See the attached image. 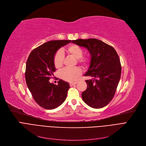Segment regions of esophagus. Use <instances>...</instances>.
<instances>
[{"instance_id":"1","label":"esophagus","mask_w":146,"mask_h":146,"mask_svg":"<svg viewBox=\"0 0 146 146\" xmlns=\"http://www.w3.org/2000/svg\"><path fill=\"white\" fill-rule=\"evenodd\" d=\"M76 84V82H71V83H70V86H73L75 85Z\"/></svg>"}]
</instances>
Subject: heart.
I'll list each match as a JSON object with an SVG mask.
<instances>
[{
  "mask_svg": "<svg viewBox=\"0 0 146 146\" xmlns=\"http://www.w3.org/2000/svg\"><path fill=\"white\" fill-rule=\"evenodd\" d=\"M68 54L76 59L78 63L82 67H86L90 62L89 55L83 56V50L78 45L72 44L69 45L66 50ZM64 61L63 53L58 51L54 57V64L56 68H60L63 66ZM82 71L79 67L66 68L60 72V77L63 79L68 82H75L80 76Z\"/></svg>",
  "mask_w": 146,
  "mask_h": 146,
  "instance_id": "heart-1",
  "label": "heart"
}]
</instances>
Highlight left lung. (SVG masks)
<instances>
[{
	"label": "left lung",
	"instance_id": "obj_1",
	"mask_svg": "<svg viewBox=\"0 0 146 146\" xmlns=\"http://www.w3.org/2000/svg\"><path fill=\"white\" fill-rule=\"evenodd\" d=\"M72 42L86 48L90 56L89 67L84 76L93 79L85 81L87 89L82 94L83 100L93 108H103L112 99L121 78L118 54L112 46L95 38Z\"/></svg>",
	"mask_w": 146,
	"mask_h": 146
}]
</instances>
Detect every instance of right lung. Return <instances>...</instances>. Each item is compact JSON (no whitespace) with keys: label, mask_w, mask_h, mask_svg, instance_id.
Masks as SVG:
<instances>
[{"label":"right lung","mask_w":146,"mask_h":146,"mask_svg":"<svg viewBox=\"0 0 146 146\" xmlns=\"http://www.w3.org/2000/svg\"><path fill=\"white\" fill-rule=\"evenodd\" d=\"M70 42L71 40H53L45 42L33 50L27 61V86L35 101L44 109H55L66 99L69 83L60 79L56 85L49 80L56 71L54 64L55 54Z\"/></svg>","instance_id":"1"}]
</instances>
